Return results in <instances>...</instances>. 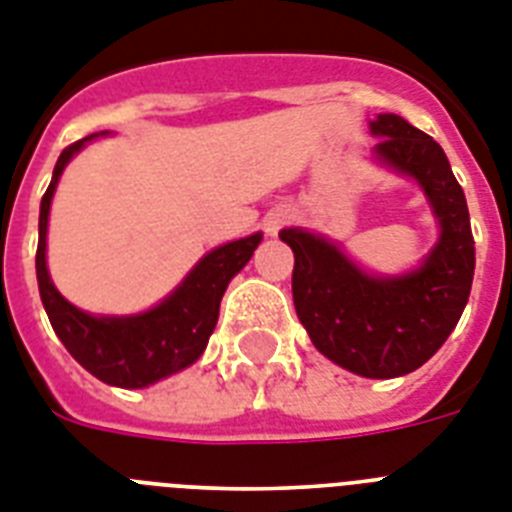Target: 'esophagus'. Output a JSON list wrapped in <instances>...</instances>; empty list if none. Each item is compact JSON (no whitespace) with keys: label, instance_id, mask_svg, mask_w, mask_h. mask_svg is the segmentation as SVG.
I'll return each mask as SVG.
<instances>
[{"label":"esophagus","instance_id":"obj_1","mask_svg":"<svg viewBox=\"0 0 512 512\" xmlns=\"http://www.w3.org/2000/svg\"><path fill=\"white\" fill-rule=\"evenodd\" d=\"M292 218V213L286 210V207H276V210H270L268 215H265L263 220V226H265V234L268 236H276L278 234V228L284 226L286 220Z\"/></svg>","mask_w":512,"mask_h":512}]
</instances>
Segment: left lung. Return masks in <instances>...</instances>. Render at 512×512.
Listing matches in <instances>:
<instances>
[{"label": "left lung", "instance_id": "8db88e82", "mask_svg": "<svg viewBox=\"0 0 512 512\" xmlns=\"http://www.w3.org/2000/svg\"><path fill=\"white\" fill-rule=\"evenodd\" d=\"M381 168L413 178L426 194L439 239L418 268L376 276L307 228H284L294 252L292 294L315 350L365 378H397L434 355L465 310L476 268L471 218L444 149L394 112L371 120Z\"/></svg>", "mask_w": 512, "mask_h": 512}]
</instances>
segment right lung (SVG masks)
<instances>
[{
  "label": "right lung",
  "mask_w": 512,
  "mask_h": 512,
  "mask_svg": "<svg viewBox=\"0 0 512 512\" xmlns=\"http://www.w3.org/2000/svg\"><path fill=\"white\" fill-rule=\"evenodd\" d=\"M94 136L99 134L86 136L62 149L60 160L54 165L52 184L41 197L39 249H36L39 294L54 334L60 336L65 350L76 357L91 376L120 389H144L184 371L202 357L218 323L220 299L226 294L228 281L249 263L257 244L263 242V234L257 231L252 236L210 249L168 297L144 313H83L81 307L70 305L68 299L57 292V286L49 278L47 226L49 207H52L54 189H57L62 170Z\"/></svg>",
  "instance_id": "right-lung-1"
}]
</instances>
